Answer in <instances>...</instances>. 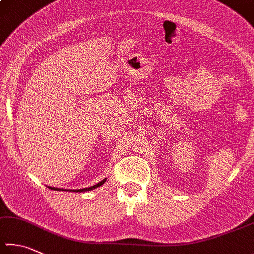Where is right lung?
Masks as SVG:
<instances>
[{"label": "right lung", "instance_id": "obj_1", "mask_svg": "<svg viewBox=\"0 0 254 254\" xmlns=\"http://www.w3.org/2000/svg\"><path fill=\"white\" fill-rule=\"evenodd\" d=\"M105 181H106V178H105L104 180L100 181V183L96 184V185H94V186H92V187H88V188H83V189H75V190H74V189H69V190H67V189H61V188H55V187H49V188H51V189H53V190H59V191H71V192H86V191L93 190V189H95V188H97V187H99V186L104 185Z\"/></svg>", "mask_w": 254, "mask_h": 254}]
</instances>
